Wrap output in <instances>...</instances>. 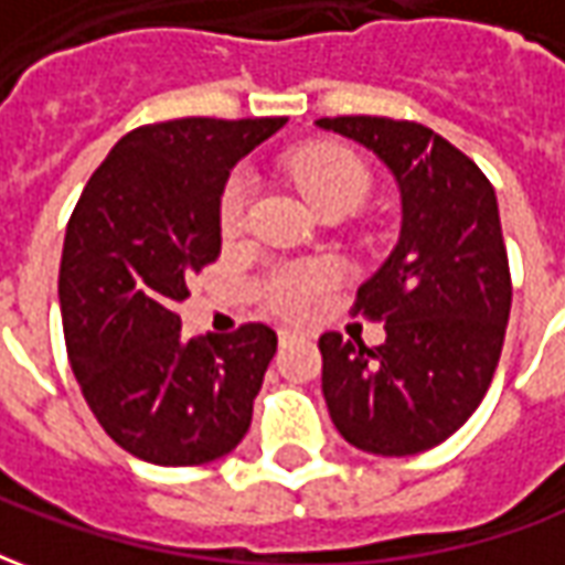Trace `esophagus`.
I'll return each mask as SVG.
<instances>
[{
  "label": "esophagus",
  "instance_id": "1",
  "mask_svg": "<svg viewBox=\"0 0 565 565\" xmlns=\"http://www.w3.org/2000/svg\"><path fill=\"white\" fill-rule=\"evenodd\" d=\"M296 335H299V330H294V327H284V330H278V339H281V344L290 342V339H296Z\"/></svg>",
  "mask_w": 565,
  "mask_h": 565
}]
</instances>
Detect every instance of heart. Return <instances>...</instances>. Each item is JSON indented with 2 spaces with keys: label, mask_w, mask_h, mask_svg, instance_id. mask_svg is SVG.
<instances>
[{
  "label": "heart",
  "mask_w": 565,
  "mask_h": 565,
  "mask_svg": "<svg viewBox=\"0 0 565 565\" xmlns=\"http://www.w3.org/2000/svg\"><path fill=\"white\" fill-rule=\"evenodd\" d=\"M290 174L318 209H330V205L356 209L369 193L366 166L356 160L354 153L332 148V145H311V148L296 150L290 157ZM250 193H254V181L245 169L226 178L221 193V230L226 235H235L245 226ZM332 281H335L332 263H323V259L290 263L271 271V278L266 281V299L284 315H306L320 306Z\"/></svg>",
  "instance_id": "b5f03b06"
}]
</instances>
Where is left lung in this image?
I'll return each mask as SVG.
<instances>
[{
	"mask_svg": "<svg viewBox=\"0 0 565 565\" xmlns=\"http://www.w3.org/2000/svg\"><path fill=\"white\" fill-rule=\"evenodd\" d=\"M318 127L372 150L403 199L399 242L354 302L387 339L366 348L323 332V399L354 448L420 454L472 417L502 354L511 275L497 193L462 150L412 120L320 117Z\"/></svg>",
	"mask_w": 565,
	"mask_h": 565,
	"instance_id": "obj_1",
	"label": "left lung"
}]
</instances>
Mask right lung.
I'll return each instance as SVG.
<instances>
[{"instance_id":"1","label":"right lung","mask_w":565,"mask_h":565,"mask_svg":"<svg viewBox=\"0 0 565 565\" xmlns=\"http://www.w3.org/2000/svg\"><path fill=\"white\" fill-rule=\"evenodd\" d=\"M287 117H181L117 141L72 211L60 311L81 393L117 445L153 466H202L245 438L278 348L266 323L181 339L190 271L221 254L233 166Z\"/></svg>"}]
</instances>
